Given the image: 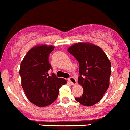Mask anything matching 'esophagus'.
Segmentation results:
<instances>
[{"mask_svg":"<svg viewBox=\"0 0 130 130\" xmlns=\"http://www.w3.org/2000/svg\"><path fill=\"white\" fill-rule=\"evenodd\" d=\"M69 82H70L71 83V85H75L77 84V80L73 77H71L69 78Z\"/></svg>","mask_w":130,"mask_h":130,"instance_id":"34e87169","label":"esophagus"}]
</instances>
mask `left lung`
<instances>
[{"instance_id":"8db88e82","label":"left lung","mask_w":130,"mask_h":130,"mask_svg":"<svg viewBox=\"0 0 130 130\" xmlns=\"http://www.w3.org/2000/svg\"><path fill=\"white\" fill-rule=\"evenodd\" d=\"M79 64L78 83L83 87L81 97L76 101L92 106L103 98L109 86L111 62L102 48L89 43H75L67 49Z\"/></svg>"}]
</instances>
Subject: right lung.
<instances>
[{
  "label": "right lung",
  "instance_id": "add662e5",
  "mask_svg": "<svg viewBox=\"0 0 130 130\" xmlns=\"http://www.w3.org/2000/svg\"><path fill=\"white\" fill-rule=\"evenodd\" d=\"M54 48L51 45H37L28 51L21 63L22 87L28 100L38 107H45L55 102L59 88L67 83L54 73L48 74L51 69L48 55Z\"/></svg>",
  "mask_w": 130,
  "mask_h": 130
}]
</instances>
